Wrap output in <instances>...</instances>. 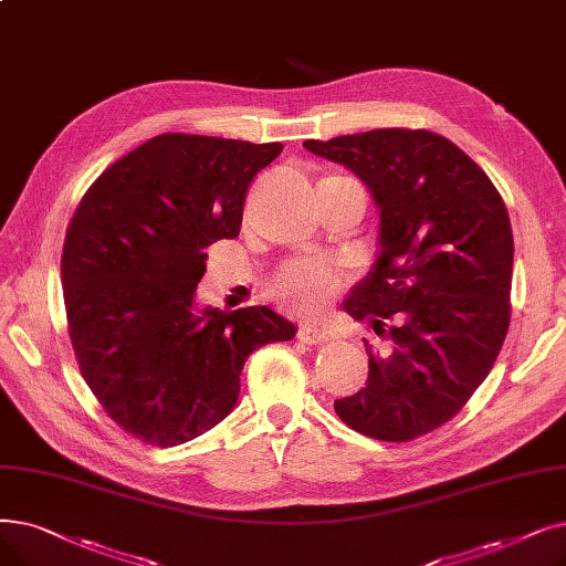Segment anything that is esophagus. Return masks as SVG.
<instances>
[{
    "label": "esophagus",
    "instance_id": "esophagus-1",
    "mask_svg": "<svg viewBox=\"0 0 566 566\" xmlns=\"http://www.w3.org/2000/svg\"><path fill=\"white\" fill-rule=\"evenodd\" d=\"M298 339L305 342V344H322V342L328 339V335H326V331L316 328V326H301Z\"/></svg>",
    "mask_w": 566,
    "mask_h": 566
}]
</instances>
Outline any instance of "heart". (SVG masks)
I'll use <instances>...</instances> for the list:
<instances>
[{
	"label": "heart",
	"instance_id": "1",
	"mask_svg": "<svg viewBox=\"0 0 566 566\" xmlns=\"http://www.w3.org/2000/svg\"><path fill=\"white\" fill-rule=\"evenodd\" d=\"M339 289L342 277L335 270L310 259L286 263L268 282L270 298L280 307L301 316L322 314L326 305L337 296Z\"/></svg>",
	"mask_w": 566,
	"mask_h": 566
}]
</instances>
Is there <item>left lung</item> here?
Instances as JSON below:
<instances>
[{
    "mask_svg": "<svg viewBox=\"0 0 566 566\" xmlns=\"http://www.w3.org/2000/svg\"><path fill=\"white\" fill-rule=\"evenodd\" d=\"M344 164L381 210V252L344 303L384 337L365 388L335 400L352 430L411 441L474 396L511 322L513 233L504 199L455 143L428 129H373L305 140Z\"/></svg>",
    "mask_w": 566,
    "mask_h": 566,
    "instance_id": "left-lung-1",
    "label": "left lung"
}]
</instances>
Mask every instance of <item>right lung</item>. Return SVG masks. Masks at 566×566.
<instances>
[{
  "instance_id": "1",
  "label": "right lung",
  "mask_w": 566,
  "mask_h": 566,
  "mask_svg": "<svg viewBox=\"0 0 566 566\" xmlns=\"http://www.w3.org/2000/svg\"><path fill=\"white\" fill-rule=\"evenodd\" d=\"M282 143L161 134L111 164L71 217L62 250L69 337L111 419L178 447L229 416L248 356L296 326L268 307L199 310L208 248Z\"/></svg>"
}]
</instances>
